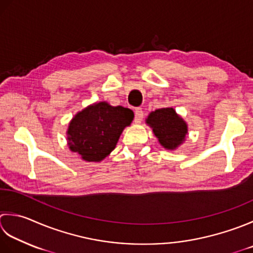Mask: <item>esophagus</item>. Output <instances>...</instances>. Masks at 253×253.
Segmentation results:
<instances>
[{"instance_id":"esophagus-1","label":"esophagus","mask_w":253,"mask_h":253,"mask_svg":"<svg viewBox=\"0 0 253 253\" xmlns=\"http://www.w3.org/2000/svg\"><path fill=\"white\" fill-rule=\"evenodd\" d=\"M143 120V111L142 108L138 107L135 110V123L137 124H140Z\"/></svg>"}]
</instances>
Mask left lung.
<instances>
[{
  "mask_svg": "<svg viewBox=\"0 0 253 253\" xmlns=\"http://www.w3.org/2000/svg\"><path fill=\"white\" fill-rule=\"evenodd\" d=\"M147 124L152 127L159 142L167 149H175L185 139L187 126L173 108H160L151 112Z\"/></svg>",
  "mask_w": 253,
  "mask_h": 253,
  "instance_id": "left-lung-1",
  "label": "left lung"
}]
</instances>
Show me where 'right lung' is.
I'll use <instances>...</instances> for the list:
<instances>
[{"instance_id":"obj_1","label":"right lung","mask_w":253,"mask_h":253,"mask_svg":"<svg viewBox=\"0 0 253 253\" xmlns=\"http://www.w3.org/2000/svg\"><path fill=\"white\" fill-rule=\"evenodd\" d=\"M133 120V112L106 102L95 103L71 121L68 129L69 147L85 161H102L116 147L124 128Z\"/></svg>"}]
</instances>
